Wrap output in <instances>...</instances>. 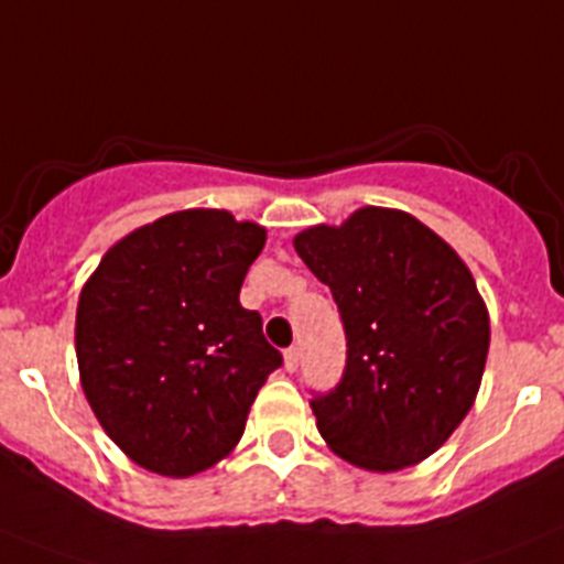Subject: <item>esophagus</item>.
<instances>
[{
    "label": "esophagus",
    "mask_w": 564,
    "mask_h": 564,
    "mask_svg": "<svg viewBox=\"0 0 564 564\" xmlns=\"http://www.w3.org/2000/svg\"><path fill=\"white\" fill-rule=\"evenodd\" d=\"M297 364H301V349H297V346H292V349L283 351V369L295 371Z\"/></svg>",
    "instance_id": "1"
}]
</instances>
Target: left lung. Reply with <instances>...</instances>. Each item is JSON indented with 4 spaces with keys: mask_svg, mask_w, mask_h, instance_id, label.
Returning <instances> with one entry per match:
<instances>
[{
    "mask_svg": "<svg viewBox=\"0 0 564 564\" xmlns=\"http://www.w3.org/2000/svg\"><path fill=\"white\" fill-rule=\"evenodd\" d=\"M332 289L346 371L312 400L332 452L366 471H400L437 452L477 400L491 321L471 269L414 215L364 207L340 227L295 235Z\"/></svg>",
    "mask_w": 564,
    "mask_h": 564,
    "instance_id": "obj_1",
    "label": "left lung"
}]
</instances>
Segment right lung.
Instances as JSON below:
<instances>
[{"label":"right lung","mask_w":564,"mask_h":564,"mask_svg":"<svg viewBox=\"0 0 564 564\" xmlns=\"http://www.w3.org/2000/svg\"><path fill=\"white\" fill-rule=\"evenodd\" d=\"M267 229L227 209H181L105 252L76 310V360L93 414L127 457L193 477L232 454L281 366L238 295Z\"/></svg>","instance_id":"add662e5"}]
</instances>
